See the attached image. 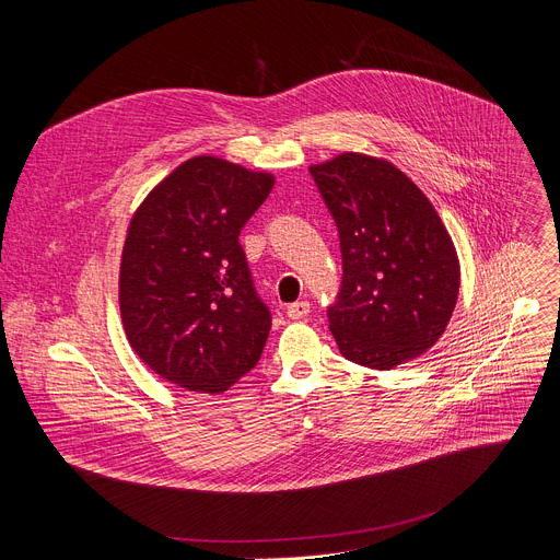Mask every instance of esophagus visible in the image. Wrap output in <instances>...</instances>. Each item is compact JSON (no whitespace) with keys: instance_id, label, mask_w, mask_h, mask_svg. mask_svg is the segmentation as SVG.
<instances>
[{"instance_id":"34e87169","label":"esophagus","mask_w":560,"mask_h":560,"mask_svg":"<svg viewBox=\"0 0 560 560\" xmlns=\"http://www.w3.org/2000/svg\"><path fill=\"white\" fill-rule=\"evenodd\" d=\"M310 314V303L307 301H296L292 305H288V316L290 318H303Z\"/></svg>"}]
</instances>
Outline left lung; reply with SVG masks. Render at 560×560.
<instances>
[{
    "label": "left lung",
    "instance_id": "1",
    "mask_svg": "<svg viewBox=\"0 0 560 560\" xmlns=\"http://www.w3.org/2000/svg\"><path fill=\"white\" fill-rule=\"evenodd\" d=\"M310 175L339 230L343 281L328 318L341 354L374 370L421 357L445 332L460 285L434 206L406 173L361 152Z\"/></svg>",
    "mask_w": 560,
    "mask_h": 560
}]
</instances>
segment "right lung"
<instances>
[{"mask_svg": "<svg viewBox=\"0 0 560 560\" xmlns=\"http://www.w3.org/2000/svg\"><path fill=\"white\" fill-rule=\"evenodd\" d=\"M275 186L199 154L156 184L130 219L119 310L130 348L162 378L221 394L261 359L272 316L238 232Z\"/></svg>", "mask_w": 560, "mask_h": 560, "instance_id": "1", "label": "right lung"}]
</instances>
